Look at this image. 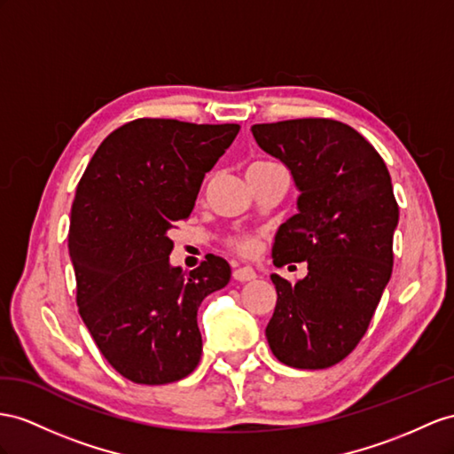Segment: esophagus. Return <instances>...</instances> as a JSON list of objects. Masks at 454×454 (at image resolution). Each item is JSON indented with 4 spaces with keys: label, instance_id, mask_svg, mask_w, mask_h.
<instances>
[{
    "label": "esophagus",
    "instance_id": "34e87169",
    "mask_svg": "<svg viewBox=\"0 0 454 454\" xmlns=\"http://www.w3.org/2000/svg\"><path fill=\"white\" fill-rule=\"evenodd\" d=\"M254 278H257V274H254L251 266H241V269L234 270V280L238 282H249V280H254Z\"/></svg>",
    "mask_w": 454,
    "mask_h": 454
}]
</instances>
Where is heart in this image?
Masks as SVG:
<instances>
[{
    "label": "heart",
    "mask_w": 454,
    "mask_h": 454,
    "mask_svg": "<svg viewBox=\"0 0 454 454\" xmlns=\"http://www.w3.org/2000/svg\"><path fill=\"white\" fill-rule=\"evenodd\" d=\"M276 165H278V162H272V160H254L249 165L247 172L270 168V167H276ZM228 247L234 249L239 254H243V257H251V254L257 251V247H259V238L254 234H236V236H231L228 239Z\"/></svg>",
    "instance_id": "1"
}]
</instances>
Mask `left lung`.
Here are the masks:
<instances>
[{
    "instance_id": "obj_1",
    "label": "left lung",
    "mask_w": 454,
    "mask_h": 454,
    "mask_svg": "<svg viewBox=\"0 0 454 454\" xmlns=\"http://www.w3.org/2000/svg\"><path fill=\"white\" fill-rule=\"evenodd\" d=\"M261 149L292 170L299 213L276 234L274 266L307 261L309 274H272L276 309L266 340L280 363L320 370L351 355L393 270L399 205L386 162L355 128L332 119L253 124Z\"/></svg>"
}]
</instances>
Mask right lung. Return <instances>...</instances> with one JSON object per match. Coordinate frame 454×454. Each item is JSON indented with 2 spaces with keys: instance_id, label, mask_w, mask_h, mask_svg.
<instances>
[{
  "instance_id": "right-lung-1",
  "label": "right lung",
  "mask_w": 454,
  "mask_h": 454,
  "mask_svg": "<svg viewBox=\"0 0 454 454\" xmlns=\"http://www.w3.org/2000/svg\"><path fill=\"white\" fill-rule=\"evenodd\" d=\"M239 124L136 119L111 132L78 182L68 226L76 305L101 355L144 386L200 364L201 301L230 282L223 257L184 274L168 262L170 230L190 218L205 174Z\"/></svg>"
}]
</instances>
